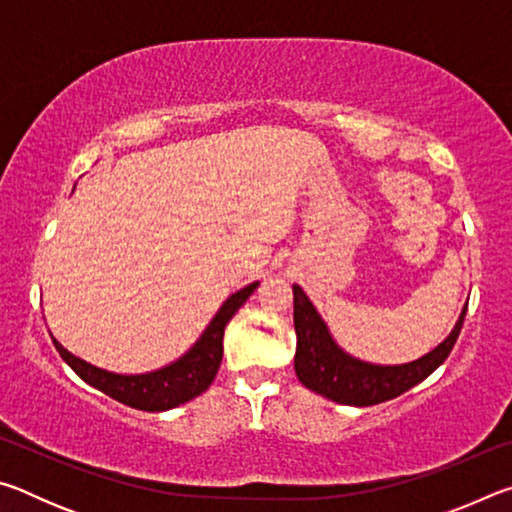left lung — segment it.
I'll return each mask as SVG.
<instances>
[{"label":"left lung","mask_w":512,"mask_h":512,"mask_svg":"<svg viewBox=\"0 0 512 512\" xmlns=\"http://www.w3.org/2000/svg\"><path fill=\"white\" fill-rule=\"evenodd\" d=\"M465 314L467 307H463L452 334L424 357L402 366H375L345 354L334 343L307 293L293 284V325L298 334L293 366L302 384L327 400L350 406L381 404L420 384L449 357L461 334Z\"/></svg>","instance_id":"obj_1"}]
</instances>
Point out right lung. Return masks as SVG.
Here are the masks:
<instances>
[{
	"label": "right lung",
	"instance_id": "add662e5",
	"mask_svg": "<svg viewBox=\"0 0 512 512\" xmlns=\"http://www.w3.org/2000/svg\"><path fill=\"white\" fill-rule=\"evenodd\" d=\"M259 287V282L248 284L223 302V307L216 311L212 323L207 325L201 339L194 343L185 357L173 361L171 366H164L146 375H115V372L101 370L90 366L88 361L74 357L63 345L54 339V345L60 357L67 361L76 375L90 386L99 388L101 393L110 395L112 400L131 406L140 411H169L176 406L194 400L207 388L216 377L223 357V332L230 318L237 314V309L250 298V293Z\"/></svg>",
	"mask_w": 512,
	"mask_h": 512
}]
</instances>
